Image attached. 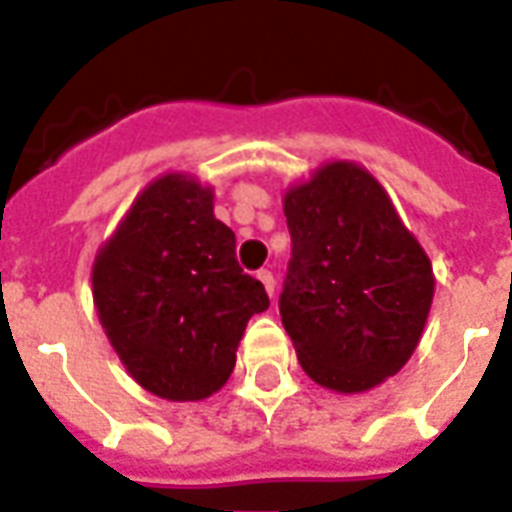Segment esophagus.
Masks as SVG:
<instances>
[{
  "instance_id": "obj_1",
  "label": "esophagus",
  "mask_w": 512,
  "mask_h": 512,
  "mask_svg": "<svg viewBox=\"0 0 512 512\" xmlns=\"http://www.w3.org/2000/svg\"><path fill=\"white\" fill-rule=\"evenodd\" d=\"M256 278H259L261 286H264V292L272 297V294H275V278H272V272L270 270H259V272H256Z\"/></svg>"
}]
</instances>
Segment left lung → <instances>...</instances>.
Segmentation results:
<instances>
[{
	"label": "left lung",
	"mask_w": 512,
	"mask_h": 512,
	"mask_svg": "<svg viewBox=\"0 0 512 512\" xmlns=\"http://www.w3.org/2000/svg\"><path fill=\"white\" fill-rule=\"evenodd\" d=\"M292 259L281 319L302 371L335 393L395 376L434 300L431 261L363 166L335 160L283 196Z\"/></svg>",
	"instance_id": "obj_1"
}]
</instances>
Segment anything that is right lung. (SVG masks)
Instances as JSON below:
<instances>
[{
    "label": "right lung",
    "instance_id": "add662e5",
    "mask_svg": "<svg viewBox=\"0 0 512 512\" xmlns=\"http://www.w3.org/2000/svg\"><path fill=\"white\" fill-rule=\"evenodd\" d=\"M234 231L212 212V188L163 174L138 193L95 256L100 324L128 374L166 401L218 393L253 313L270 297L237 261Z\"/></svg>",
    "mask_w": 512,
    "mask_h": 512
}]
</instances>
